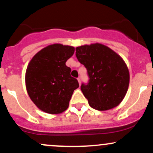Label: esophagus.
<instances>
[{"label": "esophagus", "instance_id": "esophagus-1", "mask_svg": "<svg viewBox=\"0 0 153 153\" xmlns=\"http://www.w3.org/2000/svg\"><path fill=\"white\" fill-rule=\"evenodd\" d=\"M78 81L79 82V85H80V83H81V82H80V78H78Z\"/></svg>", "mask_w": 153, "mask_h": 153}]
</instances>
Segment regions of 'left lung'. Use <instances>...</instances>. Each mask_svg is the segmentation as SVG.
Returning a JSON list of instances; mask_svg holds the SVG:
<instances>
[{
    "instance_id": "1",
    "label": "left lung",
    "mask_w": 153,
    "mask_h": 153,
    "mask_svg": "<svg viewBox=\"0 0 153 153\" xmlns=\"http://www.w3.org/2000/svg\"><path fill=\"white\" fill-rule=\"evenodd\" d=\"M77 58L87 69L89 81L81 91L89 105L99 111L117 106L124 99L129 84L128 68L118 54L99 43L75 48Z\"/></svg>"
}]
</instances>
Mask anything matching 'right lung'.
<instances>
[{
  "instance_id": "add662e5",
  "label": "right lung",
  "mask_w": 153,
  "mask_h": 153,
  "mask_svg": "<svg viewBox=\"0 0 153 153\" xmlns=\"http://www.w3.org/2000/svg\"><path fill=\"white\" fill-rule=\"evenodd\" d=\"M75 48L54 44L38 52L28 65L25 81L28 94L40 110L55 114L69 106L73 91L79 87L65 62Z\"/></svg>"
}]
</instances>
